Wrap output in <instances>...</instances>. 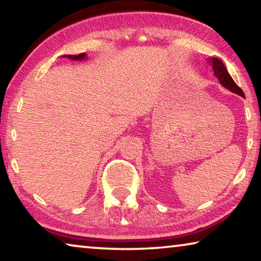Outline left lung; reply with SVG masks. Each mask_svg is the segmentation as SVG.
Segmentation results:
<instances>
[{
	"instance_id": "obj_1",
	"label": "left lung",
	"mask_w": 261,
	"mask_h": 261,
	"mask_svg": "<svg viewBox=\"0 0 261 261\" xmlns=\"http://www.w3.org/2000/svg\"><path fill=\"white\" fill-rule=\"evenodd\" d=\"M207 63H208L212 69H213L215 77L219 79L221 85H223L226 88H228L229 91L233 92V93L236 94H240L241 96H244V93H243V91L241 90L240 86H237V84L233 82V79L231 78L230 74L228 73L226 67H224V64L221 62L220 60L215 59V57H212V59L207 60Z\"/></svg>"
}]
</instances>
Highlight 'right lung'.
<instances>
[{"mask_svg":"<svg viewBox=\"0 0 261 261\" xmlns=\"http://www.w3.org/2000/svg\"><path fill=\"white\" fill-rule=\"evenodd\" d=\"M68 57H70V59H72V60H76V61H78V60H83V59H85V57H86V54H85V53H82V54H78V55H76V56L68 55Z\"/></svg>","mask_w":261,"mask_h":261,"instance_id":"right-lung-1","label":"right lung"}]
</instances>
